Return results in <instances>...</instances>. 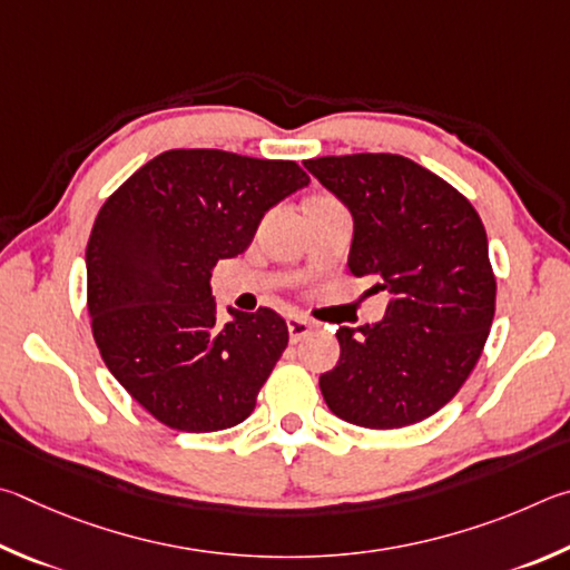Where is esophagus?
Segmentation results:
<instances>
[{
  "label": "esophagus",
  "mask_w": 570,
  "mask_h": 570,
  "mask_svg": "<svg viewBox=\"0 0 570 570\" xmlns=\"http://www.w3.org/2000/svg\"><path fill=\"white\" fill-rule=\"evenodd\" d=\"M313 331V325H311V321H305V317H301V315H293V317H287V333H291V341L293 343H297V341H303V337Z\"/></svg>",
  "instance_id": "34e87169"
}]
</instances>
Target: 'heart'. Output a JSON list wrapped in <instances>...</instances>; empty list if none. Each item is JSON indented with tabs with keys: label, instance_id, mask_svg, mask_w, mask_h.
<instances>
[{
	"label": "heart",
	"instance_id": "obj_1",
	"mask_svg": "<svg viewBox=\"0 0 570 570\" xmlns=\"http://www.w3.org/2000/svg\"><path fill=\"white\" fill-rule=\"evenodd\" d=\"M315 199H327V197H315Z\"/></svg>",
	"mask_w": 570,
	"mask_h": 570
}]
</instances>
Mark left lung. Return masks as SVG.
<instances>
[{"label":"left lung","mask_w":570,"mask_h":570,"mask_svg":"<svg viewBox=\"0 0 570 570\" xmlns=\"http://www.w3.org/2000/svg\"><path fill=\"white\" fill-rule=\"evenodd\" d=\"M307 173L353 215L347 267L387 291L385 317L341 327V361L321 391L343 421L375 431L413 425L453 401L483 353L495 275L475 207L403 155L317 157Z\"/></svg>","instance_id":"left-lung-1"}]
</instances>
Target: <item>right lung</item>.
Instances as JSON below:
<instances>
[{
    "label": "right lung",
    "instance_id": "right-lung-1",
    "mask_svg": "<svg viewBox=\"0 0 570 570\" xmlns=\"http://www.w3.org/2000/svg\"><path fill=\"white\" fill-rule=\"evenodd\" d=\"M311 183L293 159L167 149L107 197L87 243L92 335L117 383L183 433L243 423L287 347L269 307L219 323L209 277Z\"/></svg>",
    "mask_w": 570,
    "mask_h": 570
}]
</instances>
